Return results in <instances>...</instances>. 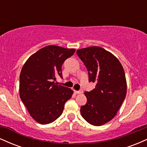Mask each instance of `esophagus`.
<instances>
[{"mask_svg":"<svg viewBox=\"0 0 147 147\" xmlns=\"http://www.w3.org/2000/svg\"><path fill=\"white\" fill-rule=\"evenodd\" d=\"M74 92H75V94H82V92H83V91H82V90H74Z\"/></svg>","mask_w":147,"mask_h":147,"instance_id":"esophagus-1","label":"esophagus"}]
</instances>
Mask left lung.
<instances>
[{"mask_svg": "<svg viewBox=\"0 0 147 147\" xmlns=\"http://www.w3.org/2000/svg\"><path fill=\"white\" fill-rule=\"evenodd\" d=\"M77 54L86 67L88 80L95 88L84 92L87 102L81 106V115L94 126H101L113 118L126 94L125 73L119 60L100 47L82 48Z\"/></svg>", "mask_w": 147, "mask_h": 147, "instance_id": "1", "label": "left lung"}]
</instances>
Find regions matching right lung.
Wrapping results in <instances>:
<instances>
[{
	"label": "right lung",
	"mask_w": 147,
	"mask_h": 147,
	"mask_svg": "<svg viewBox=\"0 0 147 147\" xmlns=\"http://www.w3.org/2000/svg\"><path fill=\"white\" fill-rule=\"evenodd\" d=\"M75 49L57 45L41 48L27 60L20 75V97L34 119L41 124L55 121L63 113L73 90L57 85V76L63 77L61 66L73 55Z\"/></svg>",
	"instance_id": "1"
}]
</instances>
